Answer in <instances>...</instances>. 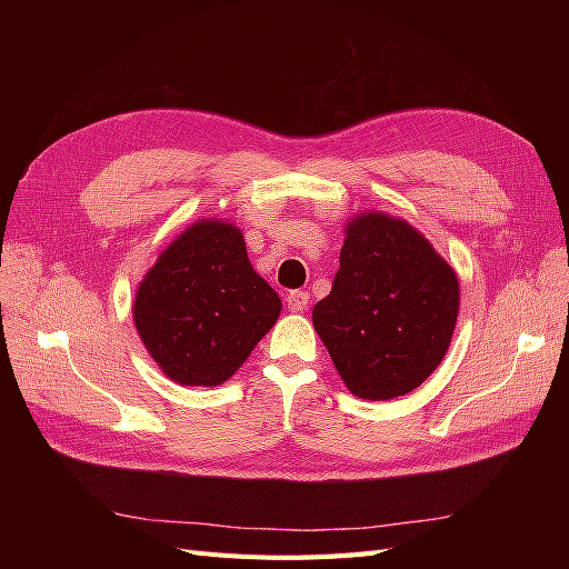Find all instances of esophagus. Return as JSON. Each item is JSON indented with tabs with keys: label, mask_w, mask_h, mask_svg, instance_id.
Instances as JSON below:
<instances>
[{
	"label": "esophagus",
	"mask_w": 569,
	"mask_h": 569,
	"mask_svg": "<svg viewBox=\"0 0 569 569\" xmlns=\"http://www.w3.org/2000/svg\"><path fill=\"white\" fill-rule=\"evenodd\" d=\"M308 299H311V297H308V291H297V289L287 291V295H284L287 308L291 313H303L308 308Z\"/></svg>",
	"instance_id": "34e87169"
}]
</instances>
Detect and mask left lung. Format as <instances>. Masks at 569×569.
<instances>
[{"mask_svg": "<svg viewBox=\"0 0 569 569\" xmlns=\"http://www.w3.org/2000/svg\"><path fill=\"white\" fill-rule=\"evenodd\" d=\"M460 306L453 268L406 220L347 222L332 291L313 327L358 399L389 401L420 387L449 351Z\"/></svg>", "mask_w": 569, "mask_h": 569, "instance_id": "obj_1", "label": "left lung"}]
</instances>
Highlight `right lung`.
<instances>
[{"label":"right lung","mask_w":569,"mask_h":569,"mask_svg":"<svg viewBox=\"0 0 569 569\" xmlns=\"http://www.w3.org/2000/svg\"><path fill=\"white\" fill-rule=\"evenodd\" d=\"M280 311V297L251 268L244 234L216 218L161 251L132 303L149 356L182 387L230 380Z\"/></svg>","instance_id":"1"}]
</instances>
